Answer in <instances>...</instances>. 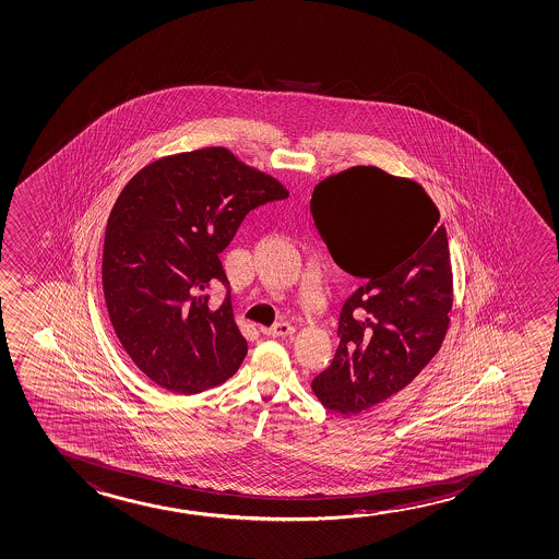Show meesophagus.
<instances>
[{
	"label": "esophagus",
	"mask_w": 559,
	"mask_h": 559,
	"mask_svg": "<svg viewBox=\"0 0 559 559\" xmlns=\"http://www.w3.org/2000/svg\"><path fill=\"white\" fill-rule=\"evenodd\" d=\"M262 334L267 337H287V335L295 334V328L287 322H277L272 328H262Z\"/></svg>",
	"instance_id": "obj_1"
}]
</instances>
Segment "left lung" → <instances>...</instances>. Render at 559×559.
<instances>
[{
    "instance_id": "1",
    "label": "left lung",
    "mask_w": 559,
    "mask_h": 559,
    "mask_svg": "<svg viewBox=\"0 0 559 559\" xmlns=\"http://www.w3.org/2000/svg\"><path fill=\"white\" fill-rule=\"evenodd\" d=\"M335 264L362 284L343 302L340 347L312 380L322 405L357 415L401 392L432 360L450 324V247L420 185L357 166L310 201Z\"/></svg>"
}]
</instances>
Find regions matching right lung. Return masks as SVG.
<instances>
[{"label":"right lung","instance_id":"obj_1","mask_svg":"<svg viewBox=\"0 0 559 559\" xmlns=\"http://www.w3.org/2000/svg\"><path fill=\"white\" fill-rule=\"evenodd\" d=\"M289 197L225 148L158 159L126 185L109 214L102 284L109 320L142 374L169 392H204L241 367L219 252L250 210ZM226 287L212 308L210 284Z\"/></svg>","mask_w":559,"mask_h":559}]
</instances>
